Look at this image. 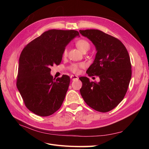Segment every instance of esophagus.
Returning a JSON list of instances; mask_svg holds the SVG:
<instances>
[{
  "instance_id": "1",
  "label": "esophagus",
  "mask_w": 149,
  "mask_h": 149,
  "mask_svg": "<svg viewBox=\"0 0 149 149\" xmlns=\"http://www.w3.org/2000/svg\"><path fill=\"white\" fill-rule=\"evenodd\" d=\"M70 78L72 79V80H77L78 79V76H76V75H71L70 76Z\"/></svg>"
}]
</instances>
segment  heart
<instances>
[{"label": "heart", "mask_w": 149, "mask_h": 149, "mask_svg": "<svg viewBox=\"0 0 149 149\" xmlns=\"http://www.w3.org/2000/svg\"><path fill=\"white\" fill-rule=\"evenodd\" d=\"M76 45L79 49L82 52L84 53L86 52L88 50L90 49V45L89 43L86 40L84 39H80L78 40L77 42H76ZM68 54V50L67 49L65 48L63 51V56H66ZM85 66V65L83 63H72L68 67V70L71 71L73 73H79L80 68H82Z\"/></svg>", "instance_id": "obj_1"}]
</instances>
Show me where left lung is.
Returning a JSON list of instances; mask_svg holds the SVG:
<instances>
[{
    "instance_id": "8db88e82",
    "label": "left lung",
    "mask_w": 149,
    "mask_h": 149,
    "mask_svg": "<svg viewBox=\"0 0 149 149\" xmlns=\"http://www.w3.org/2000/svg\"><path fill=\"white\" fill-rule=\"evenodd\" d=\"M95 45L97 53L86 73L89 76H99L100 81H90L80 77L81 95L92 109L106 112L123 101L132 76L128 52L120 40L99 30H79Z\"/></svg>"
}]
</instances>
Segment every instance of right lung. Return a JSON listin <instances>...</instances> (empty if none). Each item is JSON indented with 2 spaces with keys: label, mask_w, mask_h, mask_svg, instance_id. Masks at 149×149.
<instances>
[{
  "label": "right lung",
  "mask_w": 149,
  "mask_h": 149,
  "mask_svg": "<svg viewBox=\"0 0 149 149\" xmlns=\"http://www.w3.org/2000/svg\"><path fill=\"white\" fill-rule=\"evenodd\" d=\"M76 30L45 31L25 47L19 58L17 87L25 106L39 116H49L60 109L68 89V75L53 78L51 66L59 65L63 54Z\"/></svg>",
  "instance_id": "add662e5"
}]
</instances>
